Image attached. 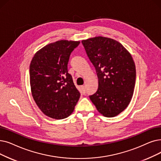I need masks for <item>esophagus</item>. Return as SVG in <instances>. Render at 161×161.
Here are the masks:
<instances>
[{
  "label": "esophagus",
  "instance_id": "obj_1",
  "mask_svg": "<svg viewBox=\"0 0 161 161\" xmlns=\"http://www.w3.org/2000/svg\"><path fill=\"white\" fill-rule=\"evenodd\" d=\"M81 90H82V92H83V94H85V93H86V89H85V87L83 86H81Z\"/></svg>",
  "mask_w": 161,
  "mask_h": 161
}]
</instances>
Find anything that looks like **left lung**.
<instances>
[{"label":"left lung","mask_w":161,"mask_h":161,"mask_svg":"<svg viewBox=\"0 0 161 161\" xmlns=\"http://www.w3.org/2000/svg\"><path fill=\"white\" fill-rule=\"evenodd\" d=\"M99 80L97 92L89 96L99 113L114 117L126 108L134 94L136 70L130 53L117 41L104 37L83 40Z\"/></svg>","instance_id":"obj_1"}]
</instances>
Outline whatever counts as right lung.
I'll return each instance as SVG.
<instances>
[{
	"label": "right lung",
	"instance_id": "obj_1",
	"mask_svg": "<svg viewBox=\"0 0 161 161\" xmlns=\"http://www.w3.org/2000/svg\"><path fill=\"white\" fill-rule=\"evenodd\" d=\"M80 41L60 40L38 51L30 66L31 94L38 107L47 116L64 119L70 115L80 93L68 72L71 53Z\"/></svg>",
	"mask_w": 161,
	"mask_h": 161
}]
</instances>
